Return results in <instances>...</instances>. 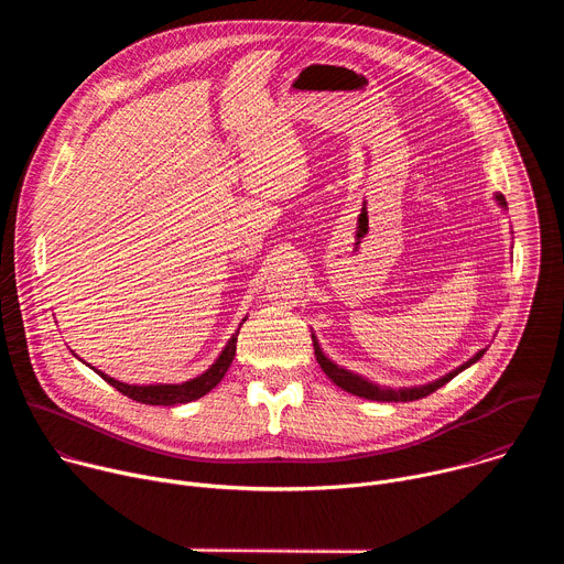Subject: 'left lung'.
Here are the masks:
<instances>
[{
	"mask_svg": "<svg viewBox=\"0 0 564 564\" xmlns=\"http://www.w3.org/2000/svg\"><path fill=\"white\" fill-rule=\"evenodd\" d=\"M496 198H498V203H500L502 207H507V200H505L502 194H498ZM312 344H314V357H316L321 370H324V372L328 375V379H330L333 383H337V386L344 388L346 392H352V394L364 397V399H370V401H413V399H422V397L435 392L437 388H442L444 383H448L457 372H462L464 368H468L470 364H475L481 355H485V350H479L470 361L462 364L457 370L448 372L446 377H442V379H437V381H433V383L417 386V388H399V390H392V388H381V386H377V383H372V381H368V379H364V377H359V375H355V372H350V370H344V368H339L337 364H333L324 352H321V348H318L314 335H312Z\"/></svg>",
	"mask_w": 564,
	"mask_h": 564,
	"instance_id": "8db88e82",
	"label": "left lung"
}]
</instances>
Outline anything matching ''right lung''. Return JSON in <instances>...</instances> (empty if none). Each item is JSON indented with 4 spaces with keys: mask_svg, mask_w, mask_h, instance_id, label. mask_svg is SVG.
I'll return each mask as SVG.
<instances>
[{
    "mask_svg": "<svg viewBox=\"0 0 564 564\" xmlns=\"http://www.w3.org/2000/svg\"><path fill=\"white\" fill-rule=\"evenodd\" d=\"M246 321V318H243ZM240 330V326H238ZM236 339L238 333L231 335V339L227 341L225 350L220 352V357L216 359V364H212L209 370H205L200 377L189 379L185 383H160V386H131V383H122L100 370H96L107 383H111L116 390H120L122 394H127L133 401H140V404H149V406H176V404H187V401L200 399L203 394H207L227 372L234 355H236Z\"/></svg>",
    "mask_w": 564,
    "mask_h": 564,
    "instance_id": "right-lung-1",
    "label": "right lung"
}]
</instances>
